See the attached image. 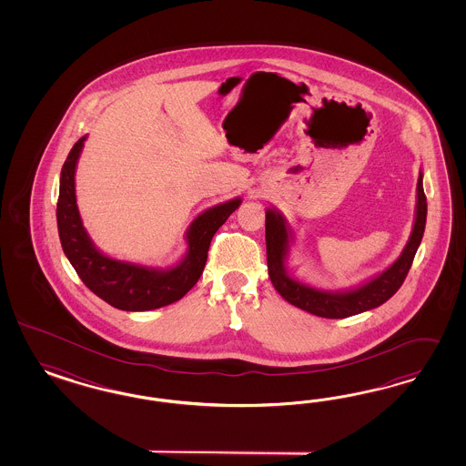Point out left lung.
Masks as SVG:
<instances>
[{
	"label": "left lung",
	"mask_w": 466,
	"mask_h": 466,
	"mask_svg": "<svg viewBox=\"0 0 466 466\" xmlns=\"http://www.w3.org/2000/svg\"><path fill=\"white\" fill-rule=\"evenodd\" d=\"M422 179L423 174L420 172L417 181L415 220L409 242L405 244L401 254L396 258L393 265H390L381 273L345 290L318 289L309 283L297 280L296 277L289 273L287 258L290 244L294 242V230L277 208H267V261L269 280L277 292L299 309L329 319H341L380 308L388 299L395 296L409 273L425 230L427 199L423 195Z\"/></svg>",
	"instance_id": "left-lung-1"
}]
</instances>
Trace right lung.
<instances>
[{"label": "right lung", "mask_w": 466, "mask_h": 466, "mask_svg": "<svg viewBox=\"0 0 466 466\" xmlns=\"http://www.w3.org/2000/svg\"><path fill=\"white\" fill-rule=\"evenodd\" d=\"M86 137L71 148L61 169L57 198V232L71 267L102 300L121 310H152L183 299L197 285L215 232L239 208L240 197L199 213L186 230L187 249L170 268H152L102 253L85 230L76 205L75 172Z\"/></svg>", "instance_id": "right-lung-1"}]
</instances>
